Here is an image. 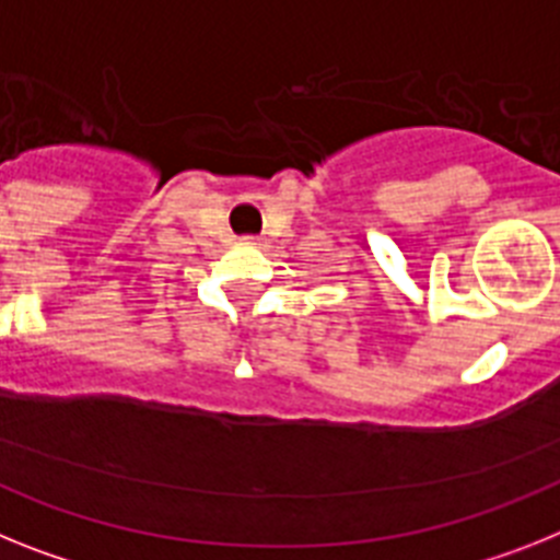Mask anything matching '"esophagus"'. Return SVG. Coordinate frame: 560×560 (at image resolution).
<instances>
[{
	"mask_svg": "<svg viewBox=\"0 0 560 560\" xmlns=\"http://www.w3.org/2000/svg\"><path fill=\"white\" fill-rule=\"evenodd\" d=\"M244 244H250V247H256V244H258V238H253V236H247V238H244Z\"/></svg>",
	"mask_w": 560,
	"mask_h": 560,
	"instance_id": "esophagus-1",
	"label": "esophagus"
}]
</instances>
